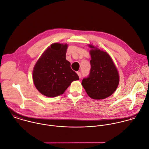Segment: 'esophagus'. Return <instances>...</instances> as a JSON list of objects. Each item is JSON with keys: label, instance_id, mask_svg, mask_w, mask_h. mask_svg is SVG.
<instances>
[{"label": "esophagus", "instance_id": "1", "mask_svg": "<svg viewBox=\"0 0 149 149\" xmlns=\"http://www.w3.org/2000/svg\"><path fill=\"white\" fill-rule=\"evenodd\" d=\"M77 74H78V75L79 76V78H81V73L80 72H77Z\"/></svg>", "mask_w": 149, "mask_h": 149}]
</instances>
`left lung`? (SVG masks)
Instances as JSON below:
<instances>
[{"label":"left lung","mask_w":149,"mask_h":149,"mask_svg":"<svg viewBox=\"0 0 149 149\" xmlns=\"http://www.w3.org/2000/svg\"><path fill=\"white\" fill-rule=\"evenodd\" d=\"M91 68L82 85L90 98L102 100L111 95L119 85L118 71L109 55L90 45Z\"/></svg>","instance_id":"obj_1"}]
</instances>
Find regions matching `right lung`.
I'll use <instances>...</instances> for the list:
<instances>
[{
  "label": "right lung",
  "mask_w": 149,
  "mask_h": 149,
  "mask_svg": "<svg viewBox=\"0 0 149 149\" xmlns=\"http://www.w3.org/2000/svg\"><path fill=\"white\" fill-rule=\"evenodd\" d=\"M68 45L54 43L42 54L33 71L36 89L42 95L55 97L64 93L74 81L79 80L65 58Z\"/></svg>",
  "instance_id": "1"
}]
</instances>
